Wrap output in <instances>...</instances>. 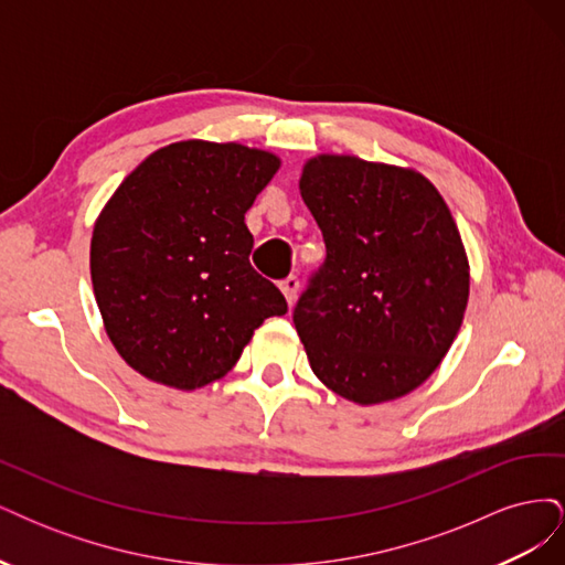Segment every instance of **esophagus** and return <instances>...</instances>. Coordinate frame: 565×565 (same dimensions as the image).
<instances>
[{"mask_svg":"<svg viewBox=\"0 0 565 565\" xmlns=\"http://www.w3.org/2000/svg\"><path fill=\"white\" fill-rule=\"evenodd\" d=\"M280 289H282V295H285L287 303L292 306L295 299H297V292H299V278H297V276H287V278L280 282Z\"/></svg>","mask_w":565,"mask_h":565,"instance_id":"34e87169","label":"esophagus"}]
</instances>
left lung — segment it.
<instances>
[{
	"instance_id": "left-lung-1",
	"label": "left lung",
	"mask_w": 565,
	"mask_h": 565,
	"mask_svg": "<svg viewBox=\"0 0 565 565\" xmlns=\"http://www.w3.org/2000/svg\"><path fill=\"white\" fill-rule=\"evenodd\" d=\"M299 191L324 256L295 306L316 377L374 405L415 391L446 358L469 299V262L446 200L415 169L318 156Z\"/></svg>"
}]
</instances>
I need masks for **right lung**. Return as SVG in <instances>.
<instances>
[{
  "mask_svg": "<svg viewBox=\"0 0 565 565\" xmlns=\"http://www.w3.org/2000/svg\"><path fill=\"white\" fill-rule=\"evenodd\" d=\"M280 160L241 143L179 141L119 183L92 235L106 332L143 377L193 391L237 363L254 330L285 316L249 264L245 212Z\"/></svg>",
  "mask_w": 565,
  "mask_h": 565,
  "instance_id": "add662e5",
  "label": "right lung"
}]
</instances>
